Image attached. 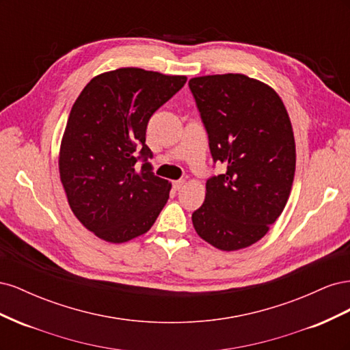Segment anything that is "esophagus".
Here are the masks:
<instances>
[{
  "instance_id": "esophagus-1",
  "label": "esophagus",
  "mask_w": 350,
  "mask_h": 350,
  "mask_svg": "<svg viewBox=\"0 0 350 350\" xmlns=\"http://www.w3.org/2000/svg\"><path fill=\"white\" fill-rule=\"evenodd\" d=\"M184 185H185V181H183V179H178V181L172 183V188L175 189V191H179V189H181Z\"/></svg>"
}]
</instances>
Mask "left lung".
I'll use <instances>...</instances> for the list:
<instances>
[{"label":"left lung","instance_id":"1","mask_svg":"<svg viewBox=\"0 0 350 350\" xmlns=\"http://www.w3.org/2000/svg\"><path fill=\"white\" fill-rule=\"evenodd\" d=\"M189 89L213 161L226 165L207 181L194 229L217 250L247 248L267 234L291 194L296 149L288 111L276 90L245 74L194 77Z\"/></svg>","mask_w":350,"mask_h":350}]
</instances>
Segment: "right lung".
I'll use <instances>...</instances> for the list:
<instances>
[{
  "instance_id": "1",
  "label": "right lung",
  "mask_w": 350,
  "mask_h": 350,
  "mask_svg": "<svg viewBox=\"0 0 350 350\" xmlns=\"http://www.w3.org/2000/svg\"><path fill=\"white\" fill-rule=\"evenodd\" d=\"M187 81L185 76L124 67L93 77L74 102L59 146L58 169L68 204L98 238L122 243L146 234L172 184L144 163L150 116Z\"/></svg>"
}]
</instances>
